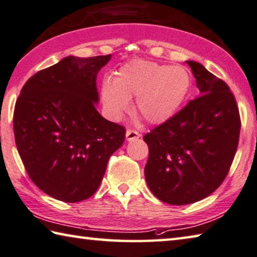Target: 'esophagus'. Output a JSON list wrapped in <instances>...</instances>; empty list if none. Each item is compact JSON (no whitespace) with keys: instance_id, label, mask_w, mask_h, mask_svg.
<instances>
[{"instance_id":"esophagus-1","label":"esophagus","mask_w":257,"mask_h":257,"mask_svg":"<svg viewBox=\"0 0 257 257\" xmlns=\"http://www.w3.org/2000/svg\"><path fill=\"white\" fill-rule=\"evenodd\" d=\"M125 137L127 141H133V140H137V139L140 138L141 134L137 131H134V130H127V131H126Z\"/></svg>"}]
</instances>
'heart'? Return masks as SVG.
<instances>
[{
    "instance_id": "b5f03b06",
    "label": "heart",
    "mask_w": 257,
    "mask_h": 257,
    "mask_svg": "<svg viewBox=\"0 0 257 257\" xmlns=\"http://www.w3.org/2000/svg\"><path fill=\"white\" fill-rule=\"evenodd\" d=\"M192 79L183 66L134 60L121 66L114 80L103 81L101 98L110 115L119 119L137 98V111L150 124L173 117L190 93Z\"/></svg>"
}]
</instances>
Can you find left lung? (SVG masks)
Here are the masks:
<instances>
[{
	"mask_svg": "<svg viewBox=\"0 0 257 257\" xmlns=\"http://www.w3.org/2000/svg\"><path fill=\"white\" fill-rule=\"evenodd\" d=\"M200 90L176 115L143 138L149 147L145 176L160 201L172 205L205 199L221 185L240 132L236 99L226 82L186 61Z\"/></svg>",
	"mask_w": 257,
	"mask_h": 257,
	"instance_id": "obj_1",
	"label": "left lung"
}]
</instances>
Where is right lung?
Instances as JSON below:
<instances>
[{
  "label": "right lung",
  "mask_w": 257,
  "mask_h": 257,
  "mask_svg": "<svg viewBox=\"0 0 257 257\" xmlns=\"http://www.w3.org/2000/svg\"><path fill=\"white\" fill-rule=\"evenodd\" d=\"M111 55L67 56L21 89L13 114L16 145L31 181L54 199L80 202L100 185L125 128L103 118L97 74Z\"/></svg>",
  "instance_id": "add662e5"
}]
</instances>
